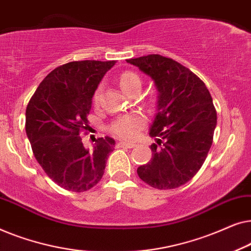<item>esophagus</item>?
<instances>
[{"instance_id": "34e87169", "label": "esophagus", "mask_w": 251, "mask_h": 251, "mask_svg": "<svg viewBox=\"0 0 251 251\" xmlns=\"http://www.w3.org/2000/svg\"><path fill=\"white\" fill-rule=\"evenodd\" d=\"M136 146V144L133 143H126V142H120L118 144V147H126V149H133Z\"/></svg>"}]
</instances>
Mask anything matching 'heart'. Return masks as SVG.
Here are the masks:
<instances>
[{
    "mask_svg": "<svg viewBox=\"0 0 251 251\" xmlns=\"http://www.w3.org/2000/svg\"><path fill=\"white\" fill-rule=\"evenodd\" d=\"M119 84L122 90L128 95L130 91L135 90V89H140L142 81H140L138 75L133 72H125L120 75ZM99 94H100V89H97L94 95L95 104L99 101ZM144 126H145V118L138 113H133V114L123 115L115 120L111 126V131L119 138L131 140L138 136Z\"/></svg>",
    "mask_w": 251,
    "mask_h": 251,
    "instance_id": "b5f03b06",
    "label": "heart"
}]
</instances>
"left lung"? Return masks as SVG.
<instances>
[{"label":"left lung","instance_id":"8db88e82","mask_svg":"<svg viewBox=\"0 0 251 251\" xmlns=\"http://www.w3.org/2000/svg\"><path fill=\"white\" fill-rule=\"evenodd\" d=\"M152 77L159 91L157 113L150 128L156 144L152 159L140 166V179L157 190L179 187L205 161L217 125L210 92L193 72L171 58L149 54L128 59Z\"/></svg>","mask_w":251,"mask_h":251}]
</instances>
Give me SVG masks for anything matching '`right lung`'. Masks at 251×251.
Masks as SVG:
<instances>
[{"label":"right lung","mask_w":251,"mask_h":251,"mask_svg":"<svg viewBox=\"0 0 251 251\" xmlns=\"http://www.w3.org/2000/svg\"><path fill=\"white\" fill-rule=\"evenodd\" d=\"M116 61H72L44 77L26 108V133L34 156L57 185L72 192L90 190L101 179L115 140L106 136L85 149L92 97Z\"/></svg>","instance_id":"add662e5"}]
</instances>
